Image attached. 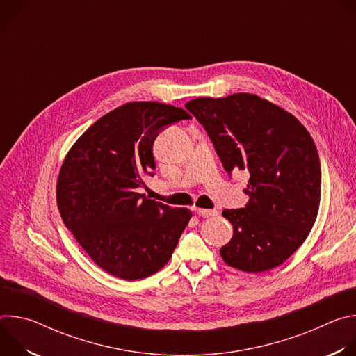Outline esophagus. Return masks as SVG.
<instances>
[{"instance_id": "obj_1", "label": "esophagus", "mask_w": 356, "mask_h": 356, "mask_svg": "<svg viewBox=\"0 0 356 356\" xmlns=\"http://www.w3.org/2000/svg\"><path fill=\"white\" fill-rule=\"evenodd\" d=\"M194 211L202 217V218H209V217H214L218 214L217 210H207V209H194Z\"/></svg>"}]
</instances>
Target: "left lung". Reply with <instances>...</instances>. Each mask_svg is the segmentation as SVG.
<instances>
[{"label": "left lung", "instance_id": "left-lung-1", "mask_svg": "<svg viewBox=\"0 0 356 356\" xmlns=\"http://www.w3.org/2000/svg\"><path fill=\"white\" fill-rule=\"evenodd\" d=\"M186 108L204 127L225 172L249 176L245 209L224 210L231 241L220 249L238 270H270L309 236L320 207L321 166L309 131L255 94L195 98Z\"/></svg>", "mask_w": 356, "mask_h": 356}]
</instances>
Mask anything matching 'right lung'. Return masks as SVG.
I'll list each match as a JSON object with an SVG mask.
<instances>
[{
	"label": "right lung",
	"instance_id": "right-lung-1",
	"mask_svg": "<svg viewBox=\"0 0 356 356\" xmlns=\"http://www.w3.org/2000/svg\"><path fill=\"white\" fill-rule=\"evenodd\" d=\"M181 108L134 101L95 121L70 147L58 177L62 220L107 273L139 280L172 258L191 211L136 193L156 169L154 142L166 127L190 120Z\"/></svg>",
	"mask_w": 356,
	"mask_h": 356
}]
</instances>
